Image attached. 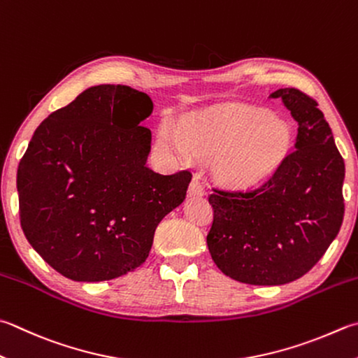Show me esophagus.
<instances>
[{
    "mask_svg": "<svg viewBox=\"0 0 358 358\" xmlns=\"http://www.w3.org/2000/svg\"><path fill=\"white\" fill-rule=\"evenodd\" d=\"M202 194H204V188H202L199 178H193L190 188H188V196L198 198V196H202Z\"/></svg>",
    "mask_w": 358,
    "mask_h": 358,
    "instance_id": "34e87169",
    "label": "esophagus"
}]
</instances>
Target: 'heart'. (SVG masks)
Wrapping results in <instances>:
<instances>
[{
	"mask_svg": "<svg viewBox=\"0 0 358 358\" xmlns=\"http://www.w3.org/2000/svg\"><path fill=\"white\" fill-rule=\"evenodd\" d=\"M159 145L174 164H185L192 156L218 159L215 173L221 180L248 184L265 176L285 156L289 131L269 113L241 112L194 126L187 136L165 124Z\"/></svg>",
	"mask_w": 358,
	"mask_h": 358,
	"instance_id": "obj_1",
	"label": "heart"
}]
</instances>
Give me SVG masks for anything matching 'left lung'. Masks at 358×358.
Returning a JSON list of instances; mask_svg holds the SVG:
<instances>
[{
  "label": "left lung",
  "mask_w": 358,
  "mask_h": 358,
  "mask_svg": "<svg viewBox=\"0 0 358 358\" xmlns=\"http://www.w3.org/2000/svg\"><path fill=\"white\" fill-rule=\"evenodd\" d=\"M298 121L296 150L245 190L212 188L213 222L207 246L222 273L243 284L282 285L299 279L338 234L345 160L318 103L298 89H279Z\"/></svg>",
  "instance_id": "left-lung-1"
}]
</instances>
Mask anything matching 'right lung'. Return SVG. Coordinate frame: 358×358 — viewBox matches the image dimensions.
Returning a JSON list of instances; mask_svg holds the SVG:
<instances>
[{
    "instance_id": "right-lung-1",
    "label": "right lung",
    "mask_w": 358,
    "mask_h": 358,
    "mask_svg": "<svg viewBox=\"0 0 358 358\" xmlns=\"http://www.w3.org/2000/svg\"><path fill=\"white\" fill-rule=\"evenodd\" d=\"M152 101L103 84L42 121L20 160V222L50 266L78 282L134 271L165 215L185 199L190 171L164 176L146 165Z\"/></svg>"
}]
</instances>
